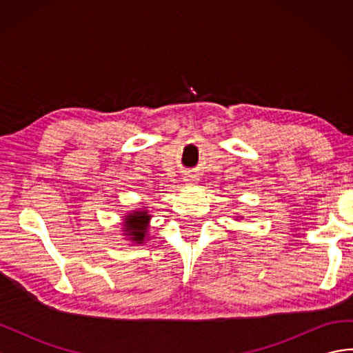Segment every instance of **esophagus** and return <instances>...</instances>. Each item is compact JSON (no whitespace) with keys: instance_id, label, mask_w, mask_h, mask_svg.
I'll list each match as a JSON object with an SVG mask.
<instances>
[{"instance_id":"obj_1","label":"esophagus","mask_w":353,"mask_h":353,"mask_svg":"<svg viewBox=\"0 0 353 353\" xmlns=\"http://www.w3.org/2000/svg\"><path fill=\"white\" fill-rule=\"evenodd\" d=\"M186 182H188L190 185H194V183H197V179L196 177H188V179H186Z\"/></svg>"}]
</instances>
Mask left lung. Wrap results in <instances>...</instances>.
I'll use <instances>...</instances> for the list:
<instances>
[{
  "label": "left lung",
  "instance_id": "obj_1",
  "mask_svg": "<svg viewBox=\"0 0 353 353\" xmlns=\"http://www.w3.org/2000/svg\"><path fill=\"white\" fill-rule=\"evenodd\" d=\"M236 219H243V216H236Z\"/></svg>",
  "mask_w": 353,
  "mask_h": 353
}]
</instances>
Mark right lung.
<instances>
[{"label": "right lung", "mask_w": 353, "mask_h": 353, "mask_svg": "<svg viewBox=\"0 0 353 353\" xmlns=\"http://www.w3.org/2000/svg\"><path fill=\"white\" fill-rule=\"evenodd\" d=\"M150 220L152 215L144 208L133 209V211L127 212L123 216V235L127 241H132L133 244H144L148 238V229H150Z\"/></svg>", "instance_id": "right-lung-1"}]
</instances>
